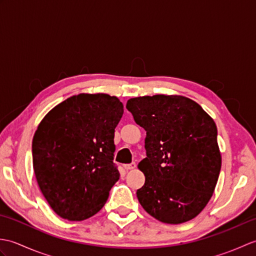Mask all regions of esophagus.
<instances>
[{
    "mask_svg": "<svg viewBox=\"0 0 256 256\" xmlns=\"http://www.w3.org/2000/svg\"><path fill=\"white\" fill-rule=\"evenodd\" d=\"M136 167V164L135 162H131V164H125L124 165V168L126 170H134V168Z\"/></svg>",
    "mask_w": 256,
    "mask_h": 256,
    "instance_id": "34e87169",
    "label": "esophagus"
}]
</instances>
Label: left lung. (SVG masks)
I'll use <instances>...</instances> for the list:
<instances>
[{"label":"left lung","instance_id":"left-lung-1","mask_svg":"<svg viewBox=\"0 0 256 256\" xmlns=\"http://www.w3.org/2000/svg\"><path fill=\"white\" fill-rule=\"evenodd\" d=\"M126 108L146 131L140 206L164 224L194 219L209 202L221 170L214 118L182 96L133 98Z\"/></svg>","mask_w":256,"mask_h":256}]
</instances>
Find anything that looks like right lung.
<instances>
[{"label": "right lung", "instance_id": "add662e5", "mask_svg": "<svg viewBox=\"0 0 256 256\" xmlns=\"http://www.w3.org/2000/svg\"><path fill=\"white\" fill-rule=\"evenodd\" d=\"M123 104L106 94H80L48 112L32 138V167L56 214L82 221L106 204L120 172L113 162L114 130Z\"/></svg>", "mask_w": 256, "mask_h": 256}]
</instances>
